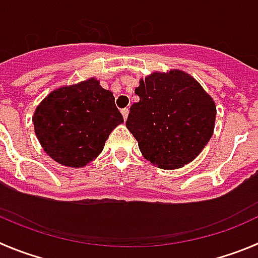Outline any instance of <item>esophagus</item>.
Returning <instances> with one entry per match:
<instances>
[{"label":"esophagus","instance_id":"1","mask_svg":"<svg viewBox=\"0 0 258 258\" xmlns=\"http://www.w3.org/2000/svg\"><path fill=\"white\" fill-rule=\"evenodd\" d=\"M121 113H122V117H124V120H126L127 114H129V109H127V108H124V109H121Z\"/></svg>","mask_w":258,"mask_h":258}]
</instances>
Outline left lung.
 I'll return each mask as SVG.
<instances>
[{
	"label": "left lung",
	"mask_w": 258,
	"mask_h": 258,
	"mask_svg": "<svg viewBox=\"0 0 258 258\" xmlns=\"http://www.w3.org/2000/svg\"><path fill=\"white\" fill-rule=\"evenodd\" d=\"M126 127L145 159L161 169L190 163L212 137L216 105L187 72H153L140 80Z\"/></svg>",
	"instance_id": "left-lung-1"
}]
</instances>
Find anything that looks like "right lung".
Returning <instances> with one entry per match:
<instances>
[{
    "instance_id": "obj_1",
    "label": "right lung",
    "mask_w": 258,
    "mask_h": 258,
    "mask_svg": "<svg viewBox=\"0 0 258 258\" xmlns=\"http://www.w3.org/2000/svg\"><path fill=\"white\" fill-rule=\"evenodd\" d=\"M122 122L113 93L95 78L52 91L33 117L44 152L68 167L92 162L103 152L112 131Z\"/></svg>"
}]
</instances>
